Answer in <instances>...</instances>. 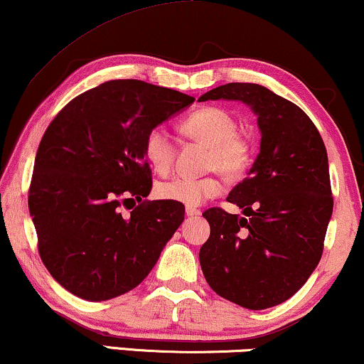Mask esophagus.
Returning a JSON list of instances; mask_svg holds the SVG:
<instances>
[{"mask_svg":"<svg viewBox=\"0 0 364 364\" xmlns=\"http://www.w3.org/2000/svg\"><path fill=\"white\" fill-rule=\"evenodd\" d=\"M186 214L189 218H197V216H200V210L197 209V208H187L186 209Z\"/></svg>","mask_w":364,"mask_h":364,"instance_id":"obj_1","label":"esophagus"}]
</instances>
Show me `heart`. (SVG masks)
Segmentation results:
<instances>
[{
	"label": "heart",
	"instance_id": "obj_1",
	"mask_svg": "<svg viewBox=\"0 0 364 364\" xmlns=\"http://www.w3.org/2000/svg\"><path fill=\"white\" fill-rule=\"evenodd\" d=\"M236 119L221 107H203L182 121L187 136L209 146L205 168L218 170L223 177L236 181L248 172L255 159L253 143L245 134L236 133ZM143 155L159 173L168 172L173 164L175 145L164 127L150 128L143 138ZM223 186L216 175L191 178L172 177L156 186V196L187 208L204 204L221 194Z\"/></svg>",
	"mask_w": 364,
	"mask_h": 364
}]
</instances>
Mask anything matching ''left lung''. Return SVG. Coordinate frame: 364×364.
<instances>
[{"mask_svg":"<svg viewBox=\"0 0 364 364\" xmlns=\"http://www.w3.org/2000/svg\"><path fill=\"white\" fill-rule=\"evenodd\" d=\"M243 101L258 116L259 154L228 200L248 218L210 208L199 262L210 289L262 311L285 302L316 270L333 216L327 151L302 109L270 89L231 82L199 101Z\"/></svg>","mask_w":364,"mask_h":364,"instance_id":"obj_1","label":"left lung"}]
</instances>
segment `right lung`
<instances>
[{
	"label": "right lung",
	"mask_w": 364,
	"mask_h": 364,
	"mask_svg": "<svg viewBox=\"0 0 364 364\" xmlns=\"http://www.w3.org/2000/svg\"><path fill=\"white\" fill-rule=\"evenodd\" d=\"M196 100L136 79L79 94L45 129L28 209L40 258L84 300L101 302L140 285L183 221L186 208L148 200L151 170L143 138ZM138 202L128 218L121 205Z\"/></svg>",
	"instance_id": "obj_1"
}]
</instances>
